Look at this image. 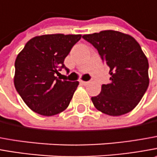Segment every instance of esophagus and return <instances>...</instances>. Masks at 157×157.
I'll return each instance as SVG.
<instances>
[{
    "instance_id": "obj_1",
    "label": "esophagus",
    "mask_w": 157,
    "mask_h": 157,
    "mask_svg": "<svg viewBox=\"0 0 157 157\" xmlns=\"http://www.w3.org/2000/svg\"><path fill=\"white\" fill-rule=\"evenodd\" d=\"M80 83L82 84V85H87V84L89 83V82H85V81H82V80H80Z\"/></svg>"
}]
</instances>
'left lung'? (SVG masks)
<instances>
[{
    "mask_svg": "<svg viewBox=\"0 0 157 157\" xmlns=\"http://www.w3.org/2000/svg\"><path fill=\"white\" fill-rule=\"evenodd\" d=\"M97 49L109 68L110 82L91 97L95 108L106 115L118 116L136 108L149 87V62L132 36L114 30L82 35Z\"/></svg>",
    "mask_w": 157,
    "mask_h": 157,
    "instance_id": "8db88e82",
    "label": "left lung"
}]
</instances>
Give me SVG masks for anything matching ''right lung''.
<instances>
[{"instance_id": "1", "label": "right lung", "mask_w": 157, "mask_h": 157, "mask_svg": "<svg viewBox=\"0 0 157 157\" xmlns=\"http://www.w3.org/2000/svg\"><path fill=\"white\" fill-rule=\"evenodd\" d=\"M81 35H44L28 41L14 62L16 91L30 109L45 116L65 110L78 82L57 78L62 68L68 72L64 59Z\"/></svg>"}]
</instances>
